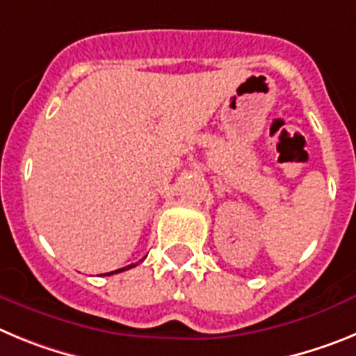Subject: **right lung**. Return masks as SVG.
<instances>
[{
	"label": "right lung",
	"instance_id": "right-lung-1",
	"mask_svg": "<svg viewBox=\"0 0 356 356\" xmlns=\"http://www.w3.org/2000/svg\"><path fill=\"white\" fill-rule=\"evenodd\" d=\"M137 264H130V266L127 267H121V269H118V271H112V273H106V275H114V273H121V271H127V269H131V267H135Z\"/></svg>",
	"mask_w": 356,
	"mask_h": 356
}]
</instances>
